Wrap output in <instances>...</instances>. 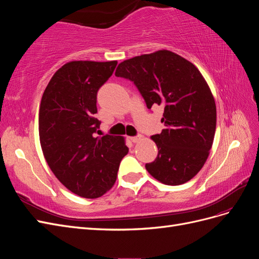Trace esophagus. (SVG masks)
Listing matches in <instances>:
<instances>
[{
  "label": "esophagus",
  "mask_w": 259,
  "mask_h": 259,
  "mask_svg": "<svg viewBox=\"0 0 259 259\" xmlns=\"http://www.w3.org/2000/svg\"><path fill=\"white\" fill-rule=\"evenodd\" d=\"M130 139H131V142H133V143H138V142H140V140L144 139V136L139 135V136H136V137H131Z\"/></svg>",
  "instance_id": "obj_1"
}]
</instances>
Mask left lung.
<instances>
[{"label": "left lung", "mask_w": 259, "mask_h": 259, "mask_svg": "<svg viewBox=\"0 0 259 259\" xmlns=\"http://www.w3.org/2000/svg\"><path fill=\"white\" fill-rule=\"evenodd\" d=\"M115 76L134 82L148 109L162 106L165 128L151 136L156 159L146 169L160 183L189 182L206 162L216 130V105L208 84L192 62L160 50L124 60Z\"/></svg>", "instance_id": "1"}]
</instances>
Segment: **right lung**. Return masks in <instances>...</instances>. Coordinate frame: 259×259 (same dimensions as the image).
Masks as SVG:
<instances>
[{
    "mask_svg": "<svg viewBox=\"0 0 259 259\" xmlns=\"http://www.w3.org/2000/svg\"><path fill=\"white\" fill-rule=\"evenodd\" d=\"M117 61L73 60L59 68L43 93L38 135L44 158L59 182L86 199L104 195L114 185L128 152L122 136H96L100 122L97 92Z\"/></svg>",
    "mask_w": 259,
    "mask_h": 259,
    "instance_id": "right-lung-1",
    "label": "right lung"
}]
</instances>
